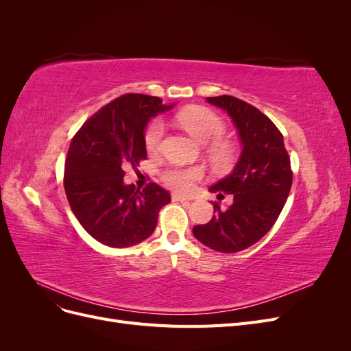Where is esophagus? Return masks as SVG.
Segmentation results:
<instances>
[{
  "label": "esophagus",
  "mask_w": 351,
  "mask_h": 351,
  "mask_svg": "<svg viewBox=\"0 0 351 351\" xmlns=\"http://www.w3.org/2000/svg\"><path fill=\"white\" fill-rule=\"evenodd\" d=\"M171 197H173L174 202H187V200H190L189 197H186V196H183V195H178V193H173Z\"/></svg>",
  "instance_id": "obj_1"
}]
</instances>
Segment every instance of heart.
Returning a JSON list of instances; mask_svg holds the SVG:
<instances>
[{"label": "heart", "instance_id": "heart-1", "mask_svg": "<svg viewBox=\"0 0 351 351\" xmlns=\"http://www.w3.org/2000/svg\"><path fill=\"white\" fill-rule=\"evenodd\" d=\"M178 123L184 130L192 134L200 143H214L210 151L215 155H224L227 152L226 145L221 141L226 134V123L218 114L208 108L192 107L178 114ZM165 134V125L161 120H155L149 124L145 132V146L149 154H158L161 151ZM204 176L200 167H168L161 177L164 183L177 192H189L193 183Z\"/></svg>", "mask_w": 351, "mask_h": 351}]
</instances>
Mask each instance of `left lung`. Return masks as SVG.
<instances>
[{
    "label": "left lung",
    "instance_id": "8db88e82",
    "mask_svg": "<svg viewBox=\"0 0 351 351\" xmlns=\"http://www.w3.org/2000/svg\"><path fill=\"white\" fill-rule=\"evenodd\" d=\"M206 101L230 115L243 149L232 171L209 187L218 197L232 195V205L221 210L214 202L217 214L193 234L217 252L236 253L259 241L280 217L293 183L290 156L277 125L253 105L230 95Z\"/></svg>",
    "mask_w": 351,
    "mask_h": 351
}]
</instances>
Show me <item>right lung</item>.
<instances>
[{
    "instance_id": "obj_1",
    "label": "right lung",
    "mask_w": 351,
    "mask_h": 351,
    "mask_svg": "<svg viewBox=\"0 0 351 351\" xmlns=\"http://www.w3.org/2000/svg\"><path fill=\"white\" fill-rule=\"evenodd\" d=\"M158 97L127 93L111 101L73 137L64 169V190L82 227L110 247H129L149 237L171 196L156 183L143 190L123 182L124 169L146 159L145 129L171 110Z\"/></svg>"
}]
</instances>
